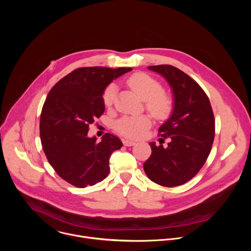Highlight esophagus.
I'll return each instance as SVG.
<instances>
[{
	"mask_svg": "<svg viewBox=\"0 0 251 251\" xmlns=\"http://www.w3.org/2000/svg\"><path fill=\"white\" fill-rule=\"evenodd\" d=\"M123 144H124V146H126V147H130V146H134L136 143L134 142V141H131V140H124L123 141Z\"/></svg>",
	"mask_w": 251,
	"mask_h": 251,
	"instance_id": "34e87169",
	"label": "esophagus"
}]
</instances>
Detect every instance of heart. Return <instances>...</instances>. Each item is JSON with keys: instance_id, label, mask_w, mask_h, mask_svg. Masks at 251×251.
<instances>
[{"instance_id": "1", "label": "heart", "mask_w": 251, "mask_h": 251, "mask_svg": "<svg viewBox=\"0 0 251 251\" xmlns=\"http://www.w3.org/2000/svg\"><path fill=\"white\" fill-rule=\"evenodd\" d=\"M127 85L143 100L146 101V107L149 112L158 119L167 118L173 109L172 99L163 94V87L160 82L146 74H134L126 80ZM117 87L110 84L103 92V103L106 107H110L115 99ZM151 125V120L146 115L124 116L116 121L114 127L117 132L128 137L137 138L142 132Z\"/></svg>"}]
</instances>
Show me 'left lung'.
<instances>
[{
  "label": "left lung",
  "mask_w": 251,
  "mask_h": 251,
  "mask_svg": "<svg viewBox=\"0 0 251 251\" xmlns=\"http://www.w3.org/2000/svg\"><path fill=\"white\" fill-rule=\"evenodd\" d=\"M148 69L163 76L173 93L170 117L160 126V135L170 138L168 147L150 142V158L144 171L151 181L164 187L180 186L205 163L214 138V117L201 87L188 75L172 65H152Z\"/></svg>",
  "instance_id": "obj_1"
}]
</instances>
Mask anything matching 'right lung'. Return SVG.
<instances>
[{"label":"right lung","instance_id":"add662e5","mask_svg":"<svg viewBox=\"0 0 251 251\" xmlns=\"http://www.w3.org/2000/svg\"><path fill=\"white\" fill-rule=\"evenodd\" d=\"M130 67H81L61 78L43 106L40 134L49 163L67 183L93 186L108 176L109 158L123 144L107 133L97 142L87 135L89 125L105 110L103 92Z\"/></svg>","mask_w":251,"mask_h":251}]
</instances>
